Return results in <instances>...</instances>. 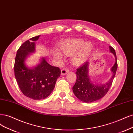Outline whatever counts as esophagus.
Wrapping results in <instances>:
<instances>
[{
    "label": "esophagus",
    "instance_id": "esophagus-1",
    "mask_svg": "<svg viewBox=\"0 0 133 133\" xmlns=\"http://www.w3.org/2000/svg\"><path fill=\"white\" fill-rule=\"evenodd\" d=\"M69 72V70H68L66 68H63V69L61 70V75H66L67 73Z\"/></svg>",
    "mask_w": 133,
    "mask_h": 133
}]
</instances>
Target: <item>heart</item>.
Returning <instances> with one entry per match:
<instances>
[{
    "label": "heart",
    "instance_id": "b5f03b06",
    "mask_svg": "<svg viewBox=\"0 0 133 133\" xmlns=\"http://www.w3.org/2000/svg\"><path fill=\"white\" fill-rule=\"evenodd\" d=\"M62 54L60 51H54V56L58 60H62L64 55L72 56L73 65L78 66L85 62L90 55L93 49L91 43H85L82 39H70L62 42L60 45Z\"/></svg>",
    "mask_w": 133,
    "mask_h": 133
}]
</instances>
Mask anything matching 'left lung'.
<instances>
[{
  "label": "left lung",
  "mask_w": 133,
  "mask_h": 133,
  "mask_svg": "<svg viewBox=\"0 0 133 133\" xmlns=\"http://www.w3.org/2000/svg\"><path fill=\"white\" fill-rule=\"evenodd\" d=\"M110 49L111 52L114 54L116 57V62L111 68L113 73L112 76L106 84L96 85L93 84L90 81L88 75V62L84 63L77 69L76 72L77 79L72 89L76 96L81 101L87 103L94 102L101 99L109 91L112 85L113 80L115 77L118 67L117 56L115 49L112 46H110Z\"/></svg>",
  "instance_id": "left-lung-1"
}]
</instances>
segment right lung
Instances as JSON below:
<instances>
[{
	"instance_id": "1",
	"label": "right lung",
	"mask_w": 133,
	"mask_h": 133,
	"mask_svg": "<svg viewBox=\"0 0 133 133\" xmlns=\"http://www.w3.org/2000/svg\"><path fill=\"white\" fill-rule=\"evenodd\" d=\"M39 37H32L22 44L17 51L14 64L15 77L19 89L26 96L36 100L45 99L51 94L61 74L60 68L50 65L44 58L33 68L25 65L26 57L35 50L34 42Z\"/></svg>"
}]
</instances>
